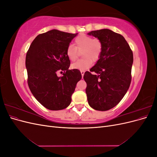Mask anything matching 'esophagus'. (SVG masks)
I'll list each match as a JSON object with an SVG mask.
<instances>
[{
	"mask_svg": "<svg viewBox=\"0 0 157 157\" xmlns=\"http://www.w3.org/2000/svg\"><path fill=\"white\" fill-rule=\"evenodd\" d=\"M80 73H81V75H82V77H83V76H84V73H85V71H80Z\"/></svg>",
	"mask_w": 157,
	"mask_h": 157,
	"instance_id": "34e87169",
	"label": "esophagus"
}]
</instances>
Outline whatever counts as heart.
I'll use <instances>...</instances> for the list:
<instances>
[{"instance_id":"heart-1","label":"heart","mask_w":157,"mask_h":157,"mask_svg":"<svg viewBox=\"0 0 157 157\" xmlns=\"http://www.w3.org/2000/svg\"><path fill=\"white\" fill-rule=\"evenodd\" d=\"M75 45L70 44L66 49V55L71 61L78 58L80 52L83 58L71 65V68L84 71L91 67L92 61H97L102 52V43L98 39L87 35H80L75 39Z\"/></svg>"}]
</instances>
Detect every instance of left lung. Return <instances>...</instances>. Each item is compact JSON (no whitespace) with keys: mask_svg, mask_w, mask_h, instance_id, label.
Wrapping results in <instances>:
<instances>
[{"mask_svg":"<svg viewBox=\"0 0 157 157\" xmlns=\"http://www.w3.org/2000/svg\"><path fill=\"white\" fill-rule=\"evenodd\" d=\"M88 35L101 42L102 52L96 65L84 75L87 99L90 107L105 111L115 107L130 87L133 53L123 36L110 29L92 31Z\"/></svg>","mask_w":157,"mask_h":157,"instance_id":"1","label":"left lung"}]
</instances>
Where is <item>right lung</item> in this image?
I'll return each instance as SVG.
<instances>
[{"instance_id":"right-lung-1","label":"right lung","mask_w":157,"mask_h":157,"mask_svg":"<svg viewBox=\"0 0 157 157\" xmlns=\"http://www.w3.org/2000/svg\"><path fill=\"white\" fill-rule=\"evenodd\" d=\"M77 33L56 29L38 35L28 50L25 65L28 86L41 105L52 111L67 107L82 75L78 69H69L66 49ZM63 72L62 77L56 75Z\"/></svg>"}]
</instances>
